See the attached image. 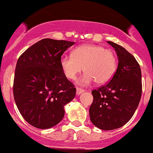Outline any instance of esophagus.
<instances>
[{"mask_svg": "<svg viewBox=\"0 0 153 153\" xmlns=\"http://www.w3.org/2000/svg\"><path fill=\"white\" fill-rule=\"evenodd\" d=\"M84 92V89H81V88H79V87H77V89H76V95H81V94L83 93Z\"/></svg>", "mask_w": 153, "mask_h": 153, "instance_id": "1", "label": "esophagus"}]
</instances>
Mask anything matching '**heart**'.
I'll list each match as a JSON object with an SVG mask.
<instances>
[{
    "label": "heart",
    "instance_id": "b5f03b06",
    "mask_svg": "<svg viewBox=\"0 0 153 153\" xmlns=\"http://www.w3.org/2000/svg\"><path fill=\"white\" fill-rule=\"evenodd\" d=\"M61 67L68 79L75 80L82 72L85 73L78 80L81 85H87L94 81L98 84L109 82L115 75L117 60L110 49L102 46L84 44L73 49L72 56H63Z\"/></svg>",
    "mask_w": 153,
    "mask_h": 153
}]
</instances>
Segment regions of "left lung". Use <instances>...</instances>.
I'll return each instance as SVG.
<instances>
[{"label": "left lung", "instance_id": "left-lung-1", "mask_svg": "<svg viewBox=\"0 0 153 153\" xmlns=\"http://www.w3.org/2000/svg\"><path fill=\"white\" fill-rule=\"evenodd\" d=\"M107 43L116 52L118 68L109 83L92 92L89 116L96 127L112 130L133 116L141 100L142 84L141 67L133 55L115 43Z\"/></svg>", "mask_w": 153, "mask_h": 153}]
</instances>
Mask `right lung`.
Segmentation results:
<instances>
[{
  "label": "right lung",
  "mask_w": 153,
  "mask_h": 153,
  "mask_svg": "<svg viewBox=\"0 0 153 153\" xmlns=\"http://www.w3.org/2000/svg\"><path fill=\"white\" fill-rule=\"evenodd\" d=\"M75 42L45 38L18 58L14 78L15 104L23 118L35 127L49 129L61 122L64 106L76 89L67 79L60 61Z\"/></svg>",
  "instance_id": "right-lung-1"
}]
</instances>
